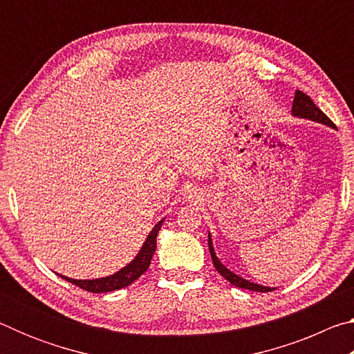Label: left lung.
Listing matches in <instances>:
<instances>
[{
	"mask_svg": "<svg viewBox=\"0 0 354 354\" xmlns=\"http://www.w3.org/2000/svg\"><path fill=\"white\" fill-rule=\"evenodd\" d=\"M292 113L295 117L308 118V120H313V122L323 123V124H326V127L334 128V123L326 117V113H323L322 109H319V107L314 104V101L310 100L309 95H306V93L301 92V91H297L295 92V98H293V103H292ZM207 245H209V253H211L215 270H217L225 279L230 281L232 286L241 287V289L253 290V292H272V290H274L273 287L259 286V284L251 283V281H248V279H243V278L239 277V274L232 273L230 268H226L223 263L218 261V257L215 256V251H214V247H212L211 232H209V236H207Z\"/></svg>",
	"mask_w": 354,
	"mask_h": 354,
	"instance_id": "obj_1",
	"label": "left lung"
}]
</instances>
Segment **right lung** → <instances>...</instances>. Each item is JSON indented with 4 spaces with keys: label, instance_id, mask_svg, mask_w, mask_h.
<instances>
[{
    "label": "right lung",
    "instance_id": "add662e5",
    "mask_svg": "<svg viewBox=\"0 0 354 354\" xmlns=\"http://www.w3.org/2000/svg\"><path fill=\"white\" fill-rule=\"evenodd\" d=\"M162 221L160 220L158 225H156L151 232H149L145 243L140 248L139 254H137L133 261H131L127 267H123L122 270L111 274V277L106 278H98V279H73L68 277H61L68 281V283L81 287L82 290L92 292V293H103V292H112L123 289L129 284H133L136 279H139L143 273L148 270L149 263H151V257L156 251V237H158V232L162 226Z\"/></svg>",
    "mask_w": 354,
    "mask_h": 354
}]
</instances>
